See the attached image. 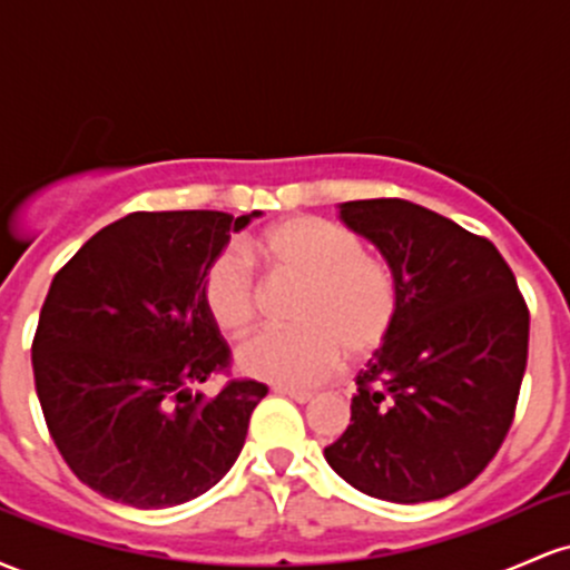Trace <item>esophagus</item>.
Segmentation results:
<instances>
[{"label": "esophagus", "instance_id": "esophagus-1", "mask_svg": "<svg viewBox=\"0 0 570 570\" xmlns=\"http://www.w3.org/2000/svg\"><path fill=\"white\" fill-rule=\"evenodd\" d=\"M276 394L289 396L292 402H299V404H307L313 399L311 391H297V389H276Z\"/></svg>", "mask_w": 570, "mask_h": 570}]
</instances>
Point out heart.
<instances>
[{
    "label": "heart",
    "instance_id": "1",
    "mask_svg": "<svg viewBox=\"0 0 570 570\" xmlns=\"http://www.w3.org/2000/svg\"><path fill=\"white\" fill-rule=\"evenodd\" d=\"M254 252L281 276L305 281L289 332H265L235 353L248 377L286 389L326 381L343 353L364 356L389 337L399 294L391 271L364 254L351 230L318 217H292L257 235ZM200 297L225 335L244 337L257 318V284L248 257L225 248L206 265Z\"/></svg>",
    "mask_w": 570,
    "mask_h": 570
}]
</instances>
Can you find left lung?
I'll use <instances>...</instances> for the list:
<instances>
[{
  "instance_id": "1",
  "label": "left lung",
  "mask_w": 570,
  "mask_h": 570,
  "mask_svg": "<svg viewBox=\"0 0 570 570\" xmlns=\"http://www.w3.org/2000/svg\"><path fill=\"white\" fill-rule=\"evenodd\" d=\"M345 227L383 254L399 307L356 375L351 426L324 448L372 499L436 501L499 453L528 362L525 299L488 238L402 198L340 203Z\"/></svg>"
}]
</instances>
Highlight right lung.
<instances>
[{"instance_id": "obj_1", "label": "right lung", "mask_w": 570, "mask_h": 570, "mask_svg": "<svg viewBox=\"0 0 570 570\" xmlns=\"http://www.w3.org/2000/svg\"><path fill=\"white\" fill-rule=\"evenodd\" d=\"M259 212H136L56 273L31 345L45 423L88 488L136 509L198 499L230 472L267 385L230 381L200 297L206 265Z\"/></svg>"}]
</instances>
